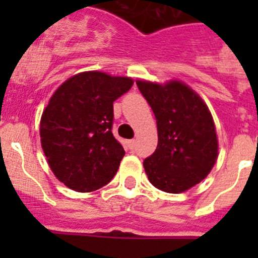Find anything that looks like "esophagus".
I'll return each instance as SVG.
<instances>
[{
	"instance_id": "1",
	"label": "esophagus",
	"mask_w": 258,
	"mask_h": 258,
	"mask_svg": "<svg viewBox=\"0 0 258 258\" xmlns=\"http://www.w3.org/2000/svg\"><path fill=\"white\" fill-rule=\"evenodd\" d=\"M136 140H131V141H127V146H129V149H134L136 147Z\"/></svg>"
}]
</instances>
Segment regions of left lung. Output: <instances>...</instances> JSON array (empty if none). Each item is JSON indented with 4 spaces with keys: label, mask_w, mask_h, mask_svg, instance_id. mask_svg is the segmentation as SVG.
<instances>
[{
    "label": "left lung",
    "mask_w": 258,
    "mask_h": 258,
    "mask_svg": "<svg viewBox=\"0 0 258 258\" xmlns=\"http://www.w3.org/2000/svg\"><path fill=\"white\" fill-rule=\"evenodd\" d=\"M137 86L157 125V147L143 161L146 174L159 190L183 192L206 178L217 160L213 117L202 98L181 81L160 85L138 80Z\"/></svg>",
    "instance_id": "1"
}]
</instances>
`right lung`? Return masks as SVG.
Here are the masks:
<instances>
[{
    "mask_svg": "<svg viewBox=\"0 0 258 258\" xmlns=\"http://www.w3.org/2000/svg\"><path fill=\"white\" fill-rule=\"evenodd\" d=\"M131 77L89 71L70 77L50 98L40 122L41 146L56 178L79 192L103 187L125 151L112 134L113 102Z\"/></svg>",
    "mask_w": 258,
    "mask_h": 258,
    "instance_id": "obj_1",
    "label": "right lung"
}]
</instances>
